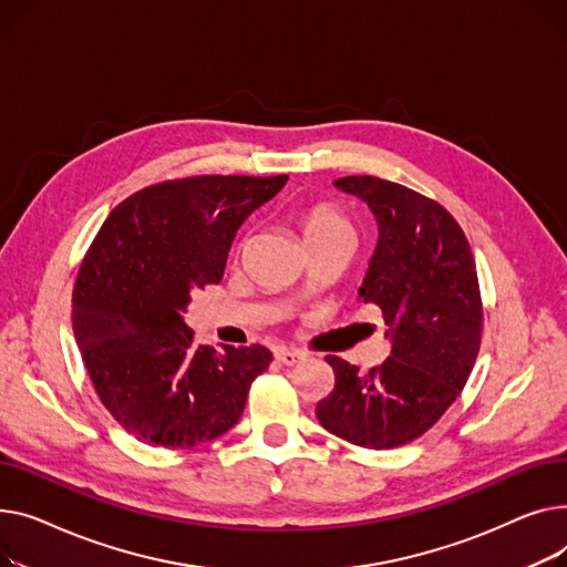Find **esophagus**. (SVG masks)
Segmentation results:
<instances>
[{
    "label": "esophagus",
    "instance_id": "obj_1",
    "mask_svg": "<svg viewBox=\"0 0 567 567\" xmlns=\"http://www.w3.org/2000/svg\"><path fill=\"white\" fill-rule=\"evenodd\" d=\"M307 354L302 350H286V348H279L277 350V359L284 363V365H295L302 361Z\"/></svg>",
    "mask_w": 567,
    "mask_h": 567
}]
</instances>
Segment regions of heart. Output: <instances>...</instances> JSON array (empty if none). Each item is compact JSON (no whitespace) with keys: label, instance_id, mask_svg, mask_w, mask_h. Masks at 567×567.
Masks as SVG:
<instances>
[{"label":"heart","instance_id":"1","mask_svg":"<svg viewBox=\"0 0 567 567\" xmlns=\"http://www.w3.org/2000/svg\"><path fill=\"white\" fill-rule=\"evenodd\" d=\"M299 228H302L307 247L334 240V238H352L354 240V228H352L350 219L331 204L309 206L302 213V217H299Z\"/></svg>","mask_w":567,"mask_h":567}]
</instances>
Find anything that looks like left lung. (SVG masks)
<instances>
[{"mask_svg": "<svg viewBox=\"0 0 567 567\" xmlns=\"http://www.w3.org/2000/svg\"><path fill=\"white\" fill-rule=\"evenodd\" d=\"M334 185L378 217L380 240L359 297L380 307L393 346L369 373L324 357L334 391L316 416L350 444L395 449L435 425L472 375L483 337L476 262L455 217L432 198L378 176Z\"/></svg>", "mask_w": 567, "mask_h": 567, "instance_id": "8db88e82", "label": "left lung"}]
</instances>
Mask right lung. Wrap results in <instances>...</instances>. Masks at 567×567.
Masks as SVG:
<instances>
[{
	"mask_svg": "<svg viewBox=\"0 0 567 567\" xmlns=\"http://www.w3.org/2000/svg\"><path fill=\"white\" fill-rule=\"evenodd\" d=\"M286 181H164L127 196L100 226L75 279L73 331L100 403L132 437L192 449L243 416L272 352L196 346L183 313L196 290L219 284L238 228Z\"/></svg>",
	"mask_w": 567,
	"mask_h": 567,
	"instance_id": "1",
	"label": "right lung"
}]
</instances>
